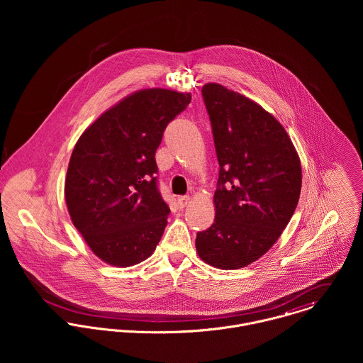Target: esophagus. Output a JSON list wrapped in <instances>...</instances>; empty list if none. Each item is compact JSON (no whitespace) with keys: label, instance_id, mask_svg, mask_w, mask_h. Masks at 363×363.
I'll use <instances>...</instances> for the list:
<instances>
[{"label":"esophagus","instance_id":"obj_1","mask_svg":"<svg viewBox=\"0 0 363 363\" xmlns=\"http://www.w3.org/2000/svg\"><path fill=\"white\" fill-rule=\"evenodd\" d=\"M190 203V197L189 196H182L177 199V204L180 206V208L187 207Z\"/></svg>","mask_w":363,"mask_h":363}]
</instances>
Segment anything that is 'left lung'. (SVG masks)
Returning <instances> with one entry per match:
<instances>
[{
    "label": "left lung",
    "mask_w": 363,
    "mask_h": 363,
    "mask_svg": "<svg viewBox=\"0 0 363 363\" xmlns=\"http://www.w3.org/2000/svg\"><path fill=\"white\" fill-rule=\"evenodd\" d=\"M219 177L215 220L197 233L199 256L238 269L265 255L298 206L302 167L278 120L259 104L219 84L203 86Z\"/></svg>",
    "instance_id": "left-lung-1"
}]
</instances>
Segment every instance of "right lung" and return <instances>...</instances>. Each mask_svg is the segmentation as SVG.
Returning <instances> with one entry per match:
<instances>
[{"label":"right lung","instance_id":"1","mask_svg":"<svg viewBox=\"0 0 363 363\" xmlns=\"http://www.w3.org/2000/svg\"><path fill=\"white\" fill-rule=\"evenodd\" d=\"M191 101L170 89L138 91L79 137L65 201L74 226L104 262L131 267L155 252L169 206L157 189L155 152L167 124Z\"/></svg>","mask_w":363,"mask_h":363}]
</instances>
